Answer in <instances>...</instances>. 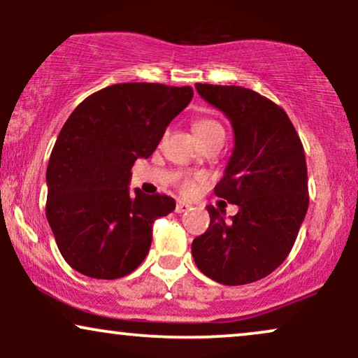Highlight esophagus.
<instances>
[{"mask_svg": "<svg viewBox=\"0 0 358 358\" xmlns=\"http://www.w3.org/2000/svg\"><path fill=\"white\" fill-rule=\"evenodd\" d=\"M188 208H190V205H188V203L178 202V203H176V207H175V212L176 213H183V212H187Z\"/></svg>", "mask_w": 358, "mask_h": 358, "instance_id": "1", "label": "esophagus"}]
</instances>
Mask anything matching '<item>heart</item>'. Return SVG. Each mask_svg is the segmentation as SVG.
Segmentation results:
<instances>
[{"instance_id": "b5f03b06", "label": "heart", "mask_w": 358, "mask_h": 358, "mask_svg": "<svg viewBox=\"0 0 358 358\" xmlns=\"http://www.w3.org/2000/svg\"><path fill=\"white\" fill-rule=\"evenodd\" d=\"M193 131H195L196 138H199L200 143L205 141L207 138L215 136V134H224V129H222L219 122L213 121V119H205V117L195 121V124H193ZM193 188H195V182H193V180H185V182H182V190L185 193L193 192Z\"/></svg>"}]
</instances>
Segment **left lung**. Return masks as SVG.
<instances>
[{"mask_svg":"<svg viewBox=\"0 0 358 358\" xmlns=\"http://www.w3.org/2000/svg\"><path fill=\"white\" fill-rule=\"evenodd\" d=\"M195 87L232 124L234 150L213 192L239 212L225 222L224 210L208 205L210 225L193 239L192 256L213 281L249 285L279 268L296 241L310 202L305 150L268 97L239 85Z\"/></svg>","mask_w":358,"mask_h":358,"instance_id":"left-lung-1","label":"left lung"}]
</instances>
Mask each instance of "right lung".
Listing matches in <instances>:
<instances>
[{
    "mask_svg": "<svg viewBox=\"0 0 358 358\" xmlns=\"http://www.w3.org/2000/svg\"><path fill=\"white\" fill-rule=\"evenodd\" d=\"M193 90L127 82L97 90L73 109L47 166V220L60 254L84 276L117 279L145 261L153 222L175 210L168 195L129 190Z\"/></svg>",
    "mask_w": 358,
    "mask_h": 358,
    "instance_id": "right-lung-1",
    "label": "right lung"
}]
</instances>
